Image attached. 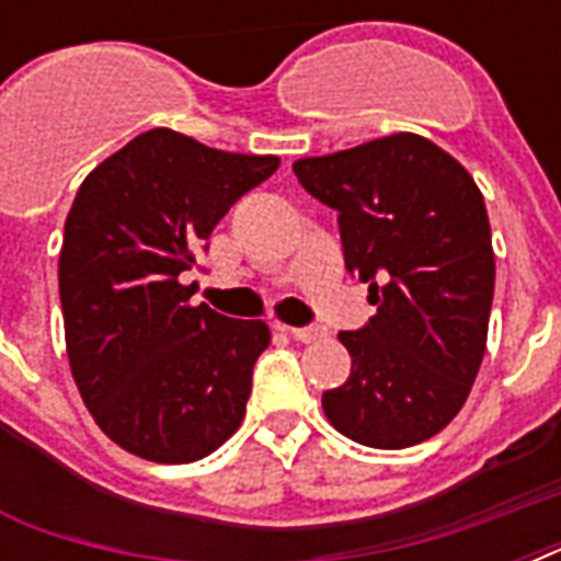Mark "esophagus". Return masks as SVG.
<instances>
[{
	"label": "esophagus",
	"mask_w": 561,
	"mask_h": 561,
	"mask_svg": "<svg viewBox=\"0 0 561 561\" xmlns=\"http://www.w3.org/2000/svg\"><path fill=\"white\" fill-rule=\"evenodd\" d=\"M282 332H288L294 341H302V343H311V341H320L325 334L323 325H282Z\"/></svg>",
	"instance_id": "esophagus-1"
}]
</instances>
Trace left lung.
Here are the masks:
<instances>
[{"mask_svg": "<svg viewBox=\"0 0 561 561\" xmlns=\"http://www.w3.org/2000/svg\"><path fill=\"white\" fill-rule=\"evenodd\" d=\"M294 174L337 209L346 271L378 306L360 332L337 334L352 373L323 392L325 416L369 448L425 443L460 413L486 352L495 250L483 194L419 134L306 157Z\"/></svg>", "mask_w": 561, "mask_h": 561, "instance_id": "obj_1", "label": "left lung"}]
</instances>
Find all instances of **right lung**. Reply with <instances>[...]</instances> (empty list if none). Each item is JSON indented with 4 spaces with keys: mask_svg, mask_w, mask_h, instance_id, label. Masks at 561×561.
Masks as SVG:
<instances>
[{
    "mask_svg": "<svg viewBox=\"0 0 561 561\" xmlns=\"http://www.w3.org/2000/svg\"><path fill=\"white\" fill-rule=\"evenodd\" d=\"M279 157L229 153L153 127L95 165L57 262L66 355L95 425L151 462H194L244 419L264 320L192 306L194 255Z\"/></svg>",
    "mask_w": 561,
    "mask_h": 561,
    "instance_id": "right-lung-1",
    "label": "right lung"
}]
</instances>
